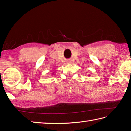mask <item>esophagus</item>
<instances>
[{
  "label": "esophagus",
  "instance_id": "obj_1",
  "mask_svg": "<svg viewBox=\"0 0 131 131\" xmlns=\"http://www.w3.org/2000/svg\"><path fill=\"white\" fill-rule=\"evenodd\" d=\"M67 63H71V62L69 61H68V62H67Z\"/></svg>",
  "mask_w": 131,
  "mask_h": 131
}]
</instances>
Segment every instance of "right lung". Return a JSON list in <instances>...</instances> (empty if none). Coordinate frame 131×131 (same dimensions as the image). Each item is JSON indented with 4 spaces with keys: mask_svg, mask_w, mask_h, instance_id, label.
<instances>
[{
    "mask_svg": "<svg viewBox=\"0 0 131 131\" xmlns=\"http://www.w3.org/2000/svg\"><path fill=\"white\" fill-rule=\"evenodd\" d=\"M54 73H52V74H54Z\"/></svg>",
    "mask_w": 131,
    "mask_h": 131,
    "instance_id": "1",
    "label": "right lung"
}]
</instances>
